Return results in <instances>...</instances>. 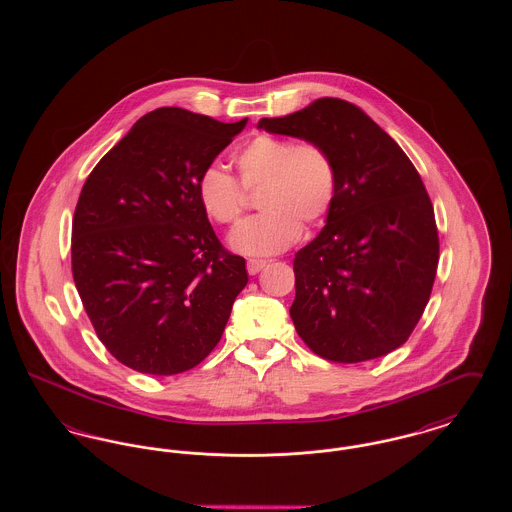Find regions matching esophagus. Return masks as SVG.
Returning a JSON list of instances; mask_svg holds the SVG:
<instances>
[{"label": "esophagus", "instance_id": "34e87169", "mask_svg": "<svg viewBox=\"0 0 512 512\" xmlns=\"http://www.w3.org/2000/svg\"><path fill=\"white\" fill-rule=\"evenodd\" d=\"M265 267H267V261H263V259H249V261H247V272H249L251 276L259 274Z\"/></svg>", "mask_w": 512, "mask_h": 512}]
</instances>
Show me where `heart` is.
Masks as SVG:
<instances>
[{"mask_svg":"<svg viewBox=\"0 0 512 512\" xmlns=\"http://www.w3.org/2000/svg\"><path fill=\"white\" fill-rule=\"evenodd\" d=\"M234 161L245 190L263 188L259 197L263 213L244 220L228 238L238 253L249 257L280 253L297 242L301 222L315 226L334 207L338 171L330 151L318 142L295 144L288 138L259 134ZM241 187L232 174L211 165L199 174L195 192L209 219L234 224L244 213Z\"/></svg>","mask_w":512,"mask_h":512,"instance_id":"obj_1","label":"heart"}]
</instances>
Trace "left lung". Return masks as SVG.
<instances>
[{
    "label": "left lung",
    "mask_w": 512,
    "mask_h": 512,
    "mask_svg": "<svg viewBox=\"0 0 512 512\" xmlns=\"http://www.w3.org/2000/svg\"><path fill=\"white\" fill-rule=\"evenodd\" d=\"M257 126L322 144L338 171L326 226L293 259L297 334L336 363L388 355L409 340L438 268L434 207L420 174L390 134L343 99H317Z\"/></svg>",
    "instance_id": "left-lung-1"
}]
</instances>
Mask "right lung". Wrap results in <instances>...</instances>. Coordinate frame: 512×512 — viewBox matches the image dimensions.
Here are the masks:
<instances>
[{
	"label": "right lung",
	"mask_w": 512,
	"mask_h": 512,
	"mask_svg": "<svg viewBox=\"0 0 512 512\" xmlns=\"http://www.w3.org/2000/svg\"><path fill=\"white\" fill-rule=\"evenodd\" d=\"M245 124L155 109L80 192L74 284L101 343L132 370L172 376L199 365L249 280L244 257L220 245L195 192Z\"/></svg>",
	"instance_id": "obj_1"
}]
</instances>
